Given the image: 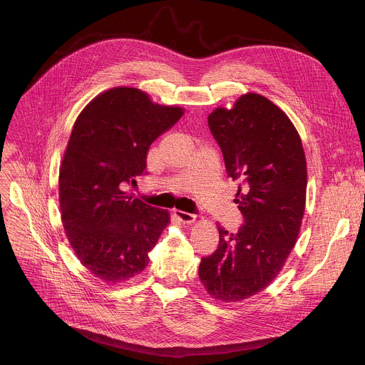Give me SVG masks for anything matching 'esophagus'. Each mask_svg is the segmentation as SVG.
<instances>
[{"instance_id": "1", "label": "esophagus", "mask_w": 365, "mask_h": 365, "mask_svg": "<svg viewBox=\"0 0 365 365\" xmlns=\"http://www.w3.org/2000/svg\"><path fill=\"white\" fill-rule=\"evenodd\" d=\"M173 215H175L179 221H182V222H185V224H190V222H193V221L196 220V215H195V214L185 212V211H179V210H176V211L173 212Z\"/></svg>"}]
</instances>
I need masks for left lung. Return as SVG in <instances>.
<instances>
[{"instance_id": "obj_1", "label": "left lung", "mask_w": 365, "mask_h": 365, "mask_svg": "<svg viewBox=\"0 0 365 365\" xmlns=\"http://www.w3.org/2000/svg\"><path fill=\"white\" fill-rule=\"evenodd\" d=\"M207 125L220 144L244 224L203 257L199 279L212 297L240 302L266 289L293 250L306 202V159L289 117L266 96L245 93L217 108Z\"/></svg>"}]
</instances>
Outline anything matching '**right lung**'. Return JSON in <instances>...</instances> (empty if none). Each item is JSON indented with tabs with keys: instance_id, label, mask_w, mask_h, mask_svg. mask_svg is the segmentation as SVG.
<instances>
[{
	"instance_id": "1",
	"label": "right lung",
	"mask_w": 365,
	"mask_h": 365,
	"mask_svg": "<svg viewBox=\"0 0 365 365\" xmlns=\"http://www.w3.org/2000/svg\"><path fill=\"white\" fill-rule=\"evenodd\" d=\"M182 115L179 107L120 86L93 98L75 121L59 173V202L68 240L95 277L120 283L147 267L148 251L170 217L133 199L125 187L145 173L151 143Z\"/></svg>"
}]
</instances>
